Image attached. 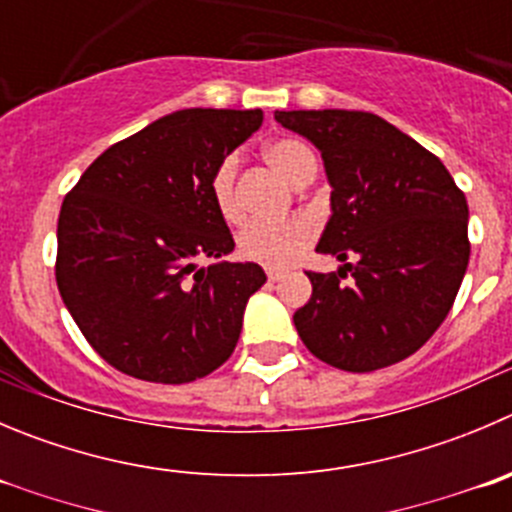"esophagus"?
<instances>
[{
	"mask_svg": "<svg viewBox=\"0 0 512 512\" xmlns=\"http://www.w3.org/2000/svg\"><path fill=\"white\" fill-rule=\"evenodd\" d=\"M281 276H284V274H281V271H274V269L266 271V279H269V281H279Z\"/></svg>",
	"mask_w": 512,
	"mask_h": 512,
	"instance_id": "esophagus-1",
	"label": "esophagus"
}]
</instances>
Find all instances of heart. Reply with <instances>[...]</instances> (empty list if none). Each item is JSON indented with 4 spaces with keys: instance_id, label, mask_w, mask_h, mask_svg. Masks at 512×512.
<instances>
[{
    "instance_id": "obj_1",
    "label": "heart",
    "mask_w": 512,
    "mask_h": 512,
    "mask_svg": "<svg viewBox=\"0 0 512 512\" xmlns=\"http://www.w3.org/2000/svg\"><path fill=\"white\" fill-rule=\"evenodd\" d=\"M264 160L294 186H306L316 175V155L301 138H276L264 145ZM211 198L223 221L238 223L243 218L238 198V163L223 158L211 175ZM316 228L309 218L296 216L286 221H256L238 236V253L246 261L266 269H286L311 246Z\"/></svg>"
}]
</instances>
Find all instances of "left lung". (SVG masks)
Masks as SVG:
<instances>
[{"instance_id":"left-lung-1","label":"left lung","mask_w":512,"mask_h":512,"mask_svg":"<svg viewBox=\"0 0 512 512\" xmlns=\"http://www.w3.org/2000/svg\"><path fill=\"white\" fill-rule=\"evenodd\" d=\"M274 118L321 150L334 191L316 251L347 261L332 274L306 271L311 299L294 314L301 342L344 372L402 362L437 332L460 291L470 261L465 193L437 155L379 115ZM347 270L353 281L344 285Z\"/></svg>"}]
</instances>
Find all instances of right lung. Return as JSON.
Instances as JSON below:
<instances>
[{"label":"right lung","mask_w":512,"mask_h":512,"mask_svg":"<svg viewBox=\"0 0 512 512\" xmlns=\"http://www.w3.org/2000/svg\"><path fill=\"white\" fill-rule=\"evenodd\" d=\"M261 123V110L170 113L110 145L62 201L57 289L90 347L123 374L186 384L236 349L264 269L196 261L233 251L211 175Z\"/></svg>","instance_id":"add662e5"}]
</instances>
